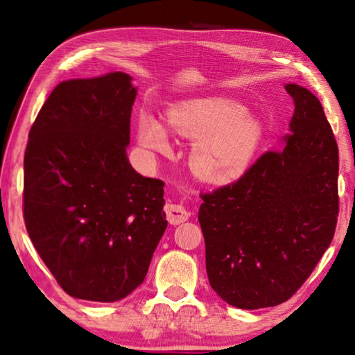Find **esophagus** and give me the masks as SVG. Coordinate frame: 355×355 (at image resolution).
<instances>
[{"instance_id": "esophagus-1", "label": "esophagus", "mask_w": 355, "mask_h": 355, "mask_svg": "<svg viewBox=\"0 0 355 355\" xmlns=\"http://www.w3.org/2000/svg\"><path fill=\"white\" fill-rule=\"evenodd\" d=\"M164 212H166V220H168L171 224H180L189 220V212L187 209L182 205H172V202H168L164 206Z\"/></svg>"}]
</instances>
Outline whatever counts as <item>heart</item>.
Here are the masks:
<instances>
[{
	"label": "heart",
	"mask_w": 355,
	"mask_h": 355,
	"mask_svg": "<svg viewBox=\"0 0 355 355\" xmlns=\"http://www.w3.org/2000/svg\"><path fill=\"white\" fill-rule=\"evenodd\" d=\"M168 126L193 140L189 164L200 180L227 184L250 168L263 139V126L247 108L225 97L182 102L169 110ZM139 141L143 148L166 154L171 149L166 126L149 114L139 119Z\"/></svg>",
	"instance_id": "heart-1"
}]
</instances>
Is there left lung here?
Here are the masks:
<instances>
[{"label": "left lung", "mask_w": 355, "mask_h": 355, "mask_svg": "<svg viewBox=\"0 0 355 355\" xmlns=\"http://www.w3.org/2000/svg\"><path fill=\"white\" fill-rule=\"evenodd\" d=\"M291 134L243 177L201 193L198 221L210 286L243 308L286 302L333 241L338 216V148L322 103L296 84Z\"/></svg>", "instance_id": "obj_1"}]
</instances>
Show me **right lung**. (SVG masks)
<instances>
[{
    "mask_svg": "<svg viewBox=\"0 0 355 355\" xmlns=\"http://www.w3.org/2000/svg\"><path fill=\"white\" fill-rule=\"evenodd\" d=\"M135 94L122 71L64 80L30 128L26 229L73 297H126L145 281L168 225L164 183L140 175L126 158Z\"/></svg>",
    "mask_w": 355,
    "mask_h": 355,
    "instance_id": "1",
    "label": "right lung"
}]
</instances>
